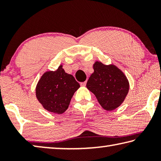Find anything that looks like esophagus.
Listing matches in <instances>:
<instances>
[{
    "instance_id": "1",
    "label": "esophagus",
    "mask_w": 161,
    "mask_h": 161,
    "mask_svg": "<svg viewBox=\"0 0 161 161\" xmlns=\"http://www.w3.org/2000/svg\"><path fill=\"white\" fill-rule=\"evenodd\" d=\"M86 81H84V82L80 83V85L82 86H86Z\"/></svg>"
}]
</instances>
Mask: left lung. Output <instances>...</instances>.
Instances as JSON below:
<instances>
[{"mask_svg": "<svg viewBox=\"0 0 161 161\" xmlns=\"http://www.w3.org/2000/svg\"><path fill=\"white\" fill-rule=\"evenodd\" d=\"M93 74L87 81L86 87L96 96L100 105L107 111L119 107L129 89L126 77L114 65H104L96 62Z\"/></svg>", "mask_w": 161, "mask_h": 161, "instance_id": "left-lung-1", "label": "left lung"}]
</instances>
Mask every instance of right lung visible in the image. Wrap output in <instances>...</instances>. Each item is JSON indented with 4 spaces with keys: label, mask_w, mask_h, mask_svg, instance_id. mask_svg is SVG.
Returning a JSON list of instances; mask_svg holds the SVG:
<instances>
[{
    "label": "right lung",
    "mask_w": 161,
    "mask_h": 161,
    "mask_svg": "<svg viewBox=\"0 0 161 161\" xmlns=\"http://www.w3.org/2000/svg\"><path fill=\"white\" fill-rule=\"evenodd\" d=\"M80 84L60 65L54 72H45L38 81L36 97L45 109L55 114L64 112Z\"/></svg>",
    "instance_id": "1"
}]
</instances>
